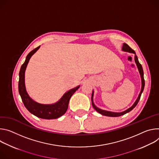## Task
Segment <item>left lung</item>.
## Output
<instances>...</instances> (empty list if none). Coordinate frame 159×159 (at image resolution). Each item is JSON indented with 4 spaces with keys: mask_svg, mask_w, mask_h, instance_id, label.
Wrapping results in <instances>:
<instances>
[{
    "mask_svg": "<svg viewBox=\"0 0 159 159\" xmlns=\"http://www.w3.org/2000/svg\"><path fill=\"white\" fill-rule=\"evenodd\" d=\"M122 49L124 50V51H126V52H130V53H133V54H134V61H135V62L138 66V70H139V72L140 73V75H141V78H142V90H141V92L139 94V96L137 98V100H136V102H134V103L133 105V106L131 107L130 108H129L128 110L124 111V112H109V111H103V110H102L98 107H97L93 102V92H92V106L98 112H99L100 114L103 115V116H109V117H118V116H122L124 115L129 112H130L131 110H133L136 106V105L138 104L139 99H140V97H141V95H142V93L143 91V89H144V86H145V80H144V76H143V68H142V65H141V64L138 61V57L136 55V53L128 45H127L126 43H124L123 44V46H122Z\"/></svg>",
    "mask_w": 159,
    "mask_h": 159,
    "instance_id": "obj_1",
    "label": "left lung"
}]
</instances>
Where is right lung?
<instances>
[{"label": "right lung", "mask_w": 159, "mask_h": 159, "mask_svg": "<svg viewBox=\"0 0 159 159\" xmlns=\"http://www.w3.org/2000/svg\"><path fill=\"white\" fill-rule=\"evenodd\" d=\"M40 46L35 48L31 51L27 55L25 62L21 67L19 73V83L18 90L20 95L21 97L22 101L25 105V107L32 114L38 117L45 119H57L63 114H64L68 108L69 100L74 93L79 89L80 86L75 88L73 89L70 90L66 92L61 100L57 103L52 105H44L40 104L33 100L26 92L25 84V72L31 56L36 52L39 48Z\"/></svg>", "instance_id": "add662e5"}]
</instances>
